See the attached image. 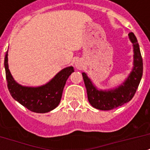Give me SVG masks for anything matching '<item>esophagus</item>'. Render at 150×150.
I'll return each mask as SVG.
<instances>
[{"label":"esophagus","mask_w":150,"mask_h":150,"mask_svg":"<svg viewBox=\"0 0 150 150\" xmlns=\"http://www.w3.org/2000/svg\"><path fill=\"white\" fill-rule=\"evenodd\" d=\"M75 66L76 68L78 70H82L83 67V63L82 62L81 60H76V62L75 63Z\"/></svg>","instance_id":"esophagus-1"}]
</instances>
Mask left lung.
<instances>
[{"mask_svg": "<svg viewBox=\"0 0 150 150\" xmlns=\"http://www.w3.org/2000/svg\"><path fill=\"white\" fill-rule=\"evenodd\" d=\"M129 38L132 43L133 48V67L122 83L114 88L102 90L92 83L86 73H82L88 101L95 108L104 111L112 110L129 102L135 95L143 74V61L137 39L134 34L129 33Z\"/></svg>", "mask_w": 150, "mask_h": 150, "instance_id": "1", "label": "left lung"}]
</instances>
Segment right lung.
<instances>
[{"label":"right lung","mask_w":150,"mask_h":150,"mask_svg":"<svg viewBox=\"0 0 150 150\" xmlns=\"http://www.w3.org/2000/svg\"><path fill=\"white\" fill-rule=\"evenodd\" d=\"M5 69L9 93L15 100L31 112L46 113L52 111L60 103L66 81L72 72L73 67H67L57 73L46 84L28 87L18 83L8 69V51L5 53Z\"/></svg>","instance_id":"add662e5"}]
</instances>
